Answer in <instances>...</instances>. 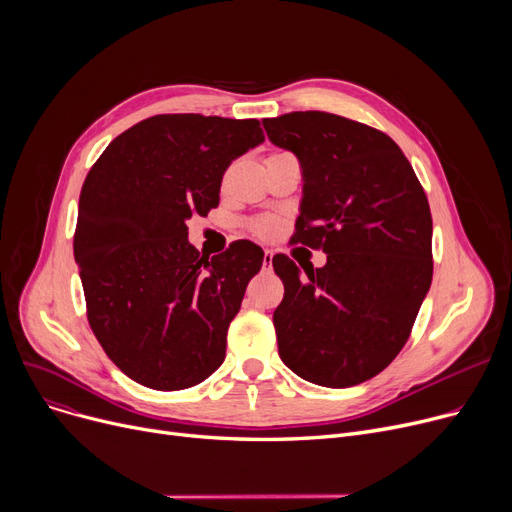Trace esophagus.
Wrapping results in <instances>:
<instances>
[{
    "label": "esophagus",
    "instance_id": "1",
    "mask_svg": "<svg viewBox=\"0 0 512 512\" xmlns=\"http://www.w3.org/2000/svg\"><path fill=\"white\" fill-rule=\"evenodd\" d=\"M272 261H274V251L272 249H265L263 251V263L265 265H272Z\"/></svg>",
    "mask_w": 512,
    "mask_h": 512
}]
</instances>
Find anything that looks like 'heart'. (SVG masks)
<instances>
[{
    "label": "heart",
    "mask_w": 512,
    "mask_h": 512,
    "mask_svg": "<svg viewBox=\"0 0 512 512\" xmlns=\"http://www.w3.org/2000/svg\"><path fill=\"white\" fill-rule=\"evenodd\" d=\"M251 230L259 236H267V234L274 232V222L272 220H257V222L251 224Z\"/></svg>",
    "instance_id": "obj_1"
}]
</instances>
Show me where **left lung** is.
I'll return each mask as SVG.
<instances>
[{
    "label": "left lung",
    "mask_w": 512,
    "mask_h": 512,
    "mask_svg": "<svg viewBox=\"0 0 512 512\" xmlns=\"http://www.w3.org/2000/svg\"><path fill=\"white\" fill-rule=\"evenodd\" d=\"M270 141L303 170L294 242L324 267L274 257L284 299L274 311L280 359L303 380L346 388L384 371L411 336L432 284V213L400 147L328 112L265 118Z\"/></svg>",
    "instance_id": "8db88e82"
}]
</instances>
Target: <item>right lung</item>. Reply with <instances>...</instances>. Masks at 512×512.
Here are the masks:
<instances>
[{
  "label": "right lung",
  "instance_id": "add662e5",
  "mask_svg": "<svg viewBox=\"0 0 512 512\" xmlns=\"http://www.w3.org/2000/svg\"><path fill=\"white\" fill-rule=\"evenodd\" d=\"M263 139L253 118L161 114L122 132L87 174L74 259L89 326L130 380L182 390L224 363L263 251L236 240L203 257L186 222L218 207L226 168Z\"/></svg>",
  "mask_w": 512,
  "mask_h": 512
}]
</instances>
